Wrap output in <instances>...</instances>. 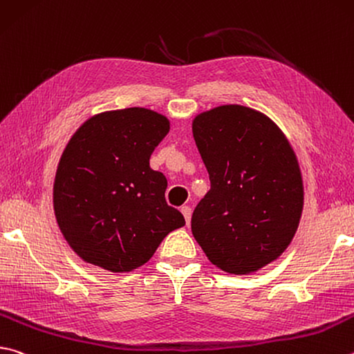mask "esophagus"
<instances>
[{
    "label": "esophagus",
    "instance_id": "1",
    "mask_svg": "<svg viewBox=\"0 0 354 354\" xmlns=\"http://www.w3.org/2000/svg\"><path fill=\"white\" fill-rule=\"evenodd\" d=\"M181 214H183V216H184V220H185V224H190V218H192V209L190 207H183L181 209Z\"/></svg>",
    "mask_w": 354,
    "mask_h": 354
}]
</instances>
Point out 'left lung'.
<instances>
[{"mask_svg": "<svg viewBox=\"0 0 354 354\" xmlns=\"http://www.w3.org/2000/svg\"><path fill=\"white\" fill-rule=\"evenodd\" d=\"M192 133L210 190L192 216V232L224 272L248 275L277 260L304 210L297 156L274 120L243 105L196 114Z\"/></svg>", "mask_w": 354, "mask_h": 354, "instance_id": "left-lung-1", "label": "left lung"}]
</instances>
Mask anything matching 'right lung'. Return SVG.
Segmentation results:
<instances>
[{"label":"right lung","instance_id":"obj_1","mask_svg":"<svg viewBox=\"0 0 354 354\" xmlns=\"http://www.w3.org/2000/svg\"><path fill=\"white\" fill-rule=\"evenodd\" d=\"M169 131L164 114L133 106L94 114L71 136L54 179V212L85 263L131 272L185 224L165 203V176L150 167Z\"/></svg>","mask_w":354,"mask_h":354}]
</instances>
